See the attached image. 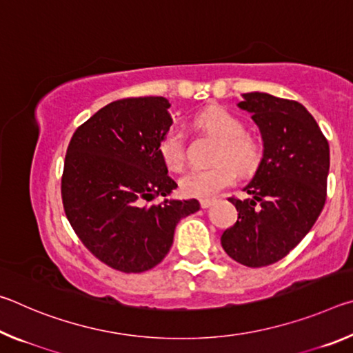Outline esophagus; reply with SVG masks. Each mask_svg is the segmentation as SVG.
Here are the masks:
<instances>
[{"mask_svg":"<svg viewBox=\"0 0 353 353\" xmlns=\"http://www.w3.org/2000/svg\"><path fill=\"white\" fill-rule=\"evenodd\" d=\"M214 202V199H201V207L202 208H208Z\"/></svg>","mask_w":353,"mask_h":353,"instance_id":"esophagus-1","label":"esophagus"}]
</instances>
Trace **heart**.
Instances as JSON below:
<instances>
[{
    "mask_svg": "<svg viewBox=\"0 0 353 353\" xmlns=\"http://www.w3.org/2000/svg\"><path fill=\"white\" fill-rule=\"evenodd\" d=\"M194 124L204 132L221 141L216 160L221 163L212 168H193L179 181L181 191L188 198H212L221 190L235 182L236 170L249 172L259 162V148L246 135V126L229 110L213 107L196 117ZM159 152L170 170L182 168L185 160L181 130L171 128L159 143ZM228 162L224 163L223 160Z\"/></svg>",
    "mask_w": 353,
    "mask_h": 353,
    "instance_id": "1",
    "label": "heart"
}]
</instances>
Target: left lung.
I'll use <instances>...</instances> for the list:
<instances>
[{"label": "left lung", "instance_id": "1", "mask_svg": "<svg viewBox=\"0 0 353 353\" xmlns=\"http://www.w3.org/2000/svg\"><path fill=\"white\" fill-rule=\"evenodd\" d=\"M238 103L252 115L263 140L255 174L243 190L252 198L229 201L236 223L221 236L230 259L249 268L282 260L305 236L325 204L328 141L305 107L270 93H244Z\"/></svg>", "mask_w": 353, "mask_h": 353}]
</instances>
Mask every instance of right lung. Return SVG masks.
Listing matches in <instances>:
<instances>
[{
  "label": "right lung",
  "mask_w": 353,
  "mask_h": 353,
  "mask_svg": "<svg viewBox=\"0 0 353 353\" xmlns=\"http://www.w3.org/2000/svg\"><path fill=\"white\" fill-rule=\"evenodd\" d=\"M171 104L163 97L113 101L76 129L65 155L62 201L76 235L107 266L145 272L165 259L196 199H165L177 183L159 152Z\"/></svg>",
  "instance_id": "add662e5"
}]
</instances>
